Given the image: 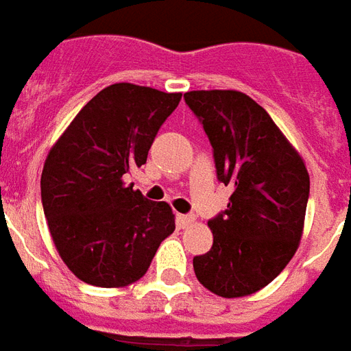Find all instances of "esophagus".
<instances>
[{
  "label": "esophagus",
  "instance_id": "esophagus-1",
  "mask_svg": "<svg viewBox=\"0 0 351 351\" xmlns=\"http://www.w3.org/2000/svg\"><path fill=\"white\" fill-rule=\"evenodd\" d=\"M193 223H195V217H193V215H178V225H180L181 228L191 227Z\"/></svg>",
  "mask_w": 351,
  "mask_h": 351
}]
</instances>
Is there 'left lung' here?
Instances as JSON below:
<instances>
[{"instance_id":"obj_1","label":"left lung","mask_w":351,"mask_h":351,"mask_svg":"<svg viewBox=\"0 0 351 351\" xmlns=\"http://www.w3.org/2000/svg\"><path fill=\"white\" fill-rule=\"evenodd\" d=\"M185 101L213 147L217 178L232 185L227 210L208 221L213 245L193 259L198 282L238 299L257 293L299 250L306 215V164L272 117L238 90H191Z\"/></svg>"}]
</instances>
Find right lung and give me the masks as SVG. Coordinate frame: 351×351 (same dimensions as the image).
<instances>
[{"instance_id": "right-lung-1", "label": "right lung", "mask_w": 351, "mask_h": 351, "mask_svg": "<svg viewBox=\"0 0 351 351\" xmlns=\"http://www.w3.org/2000/svg\"><path fill=\"white\" fill-rule=\"evenodd\" d=\"M181 92L115 83L69 123L45 158L41 202L66 267L96 287H126L147 272L158 245L176 230L168 202H151L124 183L147 162Z\"/></svg>"}]
</instances>
